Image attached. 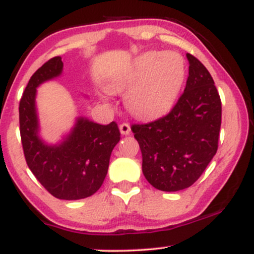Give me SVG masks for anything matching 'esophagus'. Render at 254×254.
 Returning <instances> with one entry per match:
<instances>
[{
  "instance_id": "obj_1",
  "label": "esophagus",
  "mask_w": 254,
  "mask_h": 254,
  "mask_svg": "<svg viewBox=\"0 0 254 254\" xmlns=\"http://www.w3.org/2000/svg\"><path fill=\"white\" fill-rule=\"evenodd\" d=\"M119 131H121L122 135H129L130 131H131V129H130V125L127 124V123H123V124H121V125H119Z\"/></svg>"
}]
</instances>
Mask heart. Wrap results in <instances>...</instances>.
<instances>
[{"mask_svg": "<svg viewBox=\"0 0 254 254\" xmlns=\"http://www.w3.org/2000/svg\"><path fill=\"white\" fill-rule=\"evenodd\" d=\"M185 80V63L176 52L149 51L133 61L123 74L107 83L111 92L127 90V109L141 118H153L171 109Z\"/></svg>", "mask_w": 254, "mask_h": 254, "instance_id": "b5f03b06", "label": "heart"}]
</instances>
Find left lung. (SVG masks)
Returning a JSON list of instances; mask_svg holds the SVG:
<instances>
[{
  "label": "left lung",
  "mask_w": 254,
  "mask_h": 254,
  "mask_svg": "<svg viewBox=\"0 0 254 254\" xmlns=\"http://www.w3.org/2000/svg\"><path fill=\"white\" fill-rule=\"evenodd\" d=\"M189 77L182 97L165 117L133 124L142 151V172L150 185L166 192L197 182L217 151L221 99L210 72L186 54Z\"/></svg>",
  "instance_id": "8db88e82"
}]
</instances>
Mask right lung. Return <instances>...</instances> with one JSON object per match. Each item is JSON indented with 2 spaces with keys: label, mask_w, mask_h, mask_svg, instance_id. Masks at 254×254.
<instances>
[{
  "label": "right lung",
  "mask_w": 254,
  "mask_h": 254,
  "mask_svg": "<svg viewBox=\"0 0 254 254\" xmlns=\"http://www.w3.org/2000/svg\"><path fill=\"white\" fill-rule=\"evenodd\" d=\"M62 71V58L57 56L32 75L19 105L20 135L26 162L38 182L58 199L75 200L92 196L103 185L121 132L115 122L101 125L78 117L60 143L49 144L40 138L37 88Z\"/></svg>",
  "instance_id": "1"
}]
</instances>
